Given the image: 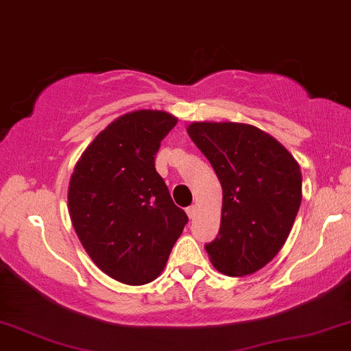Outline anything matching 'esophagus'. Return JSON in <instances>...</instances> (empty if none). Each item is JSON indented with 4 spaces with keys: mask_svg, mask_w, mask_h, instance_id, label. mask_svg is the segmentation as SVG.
<instances>
[{
    "mask_svg": "<svg viewBox=\"0 0 351 351\" xmlns=\"http://www.w3.org/2000/svg\"><path fill=\"white\" fill-rule=\"evenodd\" d=\"M186 213H188V217H189L191 219H194L195 213H197V208H195V205H191V207L186 208Z\"/></svg>",
    "mask_w": 351,
    "mask_h": 351,
    "instance_id": "obj_1",
    "label": "esophagus"
}]
</instances>
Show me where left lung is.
I'll list each match as a JSON object with an SVG mask.
<instances>
[{
    "mask_svg": "<svg viewBox=\"0 0 351 351\" xmlns=\"http://www.w3.org/2000/svg\"><path fill=\"white\" fill-rule=\"evenodd\" d=\"M188 133L223 188L221 224L205 250L219 273H255L278 255L292 230L302 202L300 167L252 125L194 121Z\"/></svg>",
    "mask_w": 351,
    "mask_h": 351,
    "instance_id": "1",
    "label": "left lung"
}]
</instances>
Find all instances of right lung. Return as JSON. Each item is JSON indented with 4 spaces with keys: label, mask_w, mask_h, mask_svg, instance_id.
Segmentation results:
<instances>
[{
    "label": "right lung",
    "mask_w": 351,
    "mask_h": 351,
    "mask_svg": "<svg viewBox=\"0 0 351 351\" xmlns=\"http://www.w3.org/2000/svg\"><path fill=\"white\" fill-rule=\"evenodd\" d=\"M176 121L160 110L119 117L86 147L70 178L78 239L107 276L128 286L162 273L189 219L156 170V154Z\"/></svg>",
    "instance_id": "obj_1"
}]
</instances>
